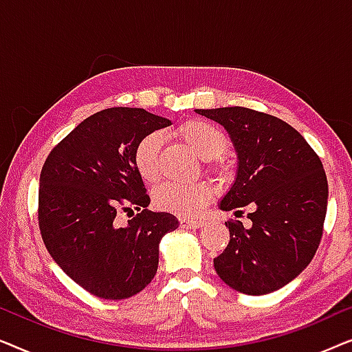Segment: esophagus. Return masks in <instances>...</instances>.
I'll use <instances>...</instances> for the list:
<instances>
[{
    "instance_id": "obj_1",
    "label": "esophagus",
    "mask_w": 352,
    "mask_h": 352,
    "mask_svg": "<svg viewBox=\"0 0 352 352\" xmlns=\"http://www.w3.org/2000/svg\"><path fill=\"white\" fill-rule=\"evenodd\" d=\"M179 224L182 226V228H186V229H195V228H200V226H204V221L181 218L179 219Z\"/></svg>"
}]
</instances>
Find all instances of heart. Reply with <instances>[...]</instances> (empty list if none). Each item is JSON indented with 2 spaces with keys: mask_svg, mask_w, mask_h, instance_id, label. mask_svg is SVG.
I'll list each match as a JSON object with an SVG mask.
<instances>
[{
  "mask_svg": "<svg viewBox=\"0 0 352 352\" xmlns=\"http://www.w3.org/2000/svg\"><path fill=\"white\" fill-rule=\"evenodd\" d=\"M176 134L204 160L223 155L229 146L223 129L205 120H187L176 128ZM162 136L148 133L139 139L133 151V162L139 176L146 182H155L160 176L158 155H160ZM214 186L208 181L166 182L153 192V204L157 208L177 216H194L213 199Z\"/></svg>",
  "mask_w": 352,
  "mask_h": 352,
  "instance_id": "obj_1",
  "label": "heart"
}]
</instances>
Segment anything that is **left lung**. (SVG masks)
Segmentation results:
<instances>
[{"label":"left lung","mask_w":352,"mask_h":352,"mask_svg":"<svg viewBox=\"0 0 352 352\" xmlns=\"http://www.w3.org/2000/svg\"><path fill=\"white\" fill-rule=\"evenodd\" d=\"M197 113L223 124L239 155L234 186L221 210L243 214L250 228L229 219V243L213 259L223 282L245 295L276 292L312 261L327 214L322 162L295 128L247 107H223Z\"/></svg>","instance_id":"1"}]
</instances>
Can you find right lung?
<instances>
[{
	"instance_id": "add662e5",
	"label": "right lung",
	"mask_w": 352,
	"mask_h": 352,
	"mask_svg": "<svg viewBox=\"0 0 352 352\" xmlns=\"http://www.w3.org/2000/svg\"><path fill=\"white\" fill-rule=\"evenodd\" d=\"M144 109L112 107L83 120L47 155L40 175L38 224L59 267L91 295L124 300L144 290L158 267V242L176 216L147 210L133 151L142 136L170 126ZM140 213L124 228L120 209Z\"/></svg>"
}]
</instances>
